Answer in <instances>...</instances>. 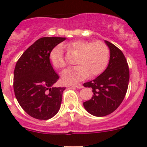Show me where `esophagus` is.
<instances>
[{"mask_svg": "<svg viewBox=\"0 0 147 147\" xmlns=\"http://www.w3.org/2000/svg\"><path fill=\"white\" fill-rule=\"evenodd\" d=\"M71 87H76V88H78V89H81L83 88V85L81 84H75V85H71Z\"/></svg>", "mask_w": 147, "mask_h": 147, "instance_id": "34e87169", "label": "esophagus"}]
</instances>
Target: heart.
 Masks as SVG:
<instances>
[{"mask_svg": "<svg viewBox=\"0 0 147 147\" xmlns=\"http://www.w3.org/2000/svg\"><path fill=\"white\" fill-rule=\"evenodd\" d=\"M68 51L78 54L76 66L63 71L61 79L67 84H76L86 79L90 75L95 77L102 74L108 66L110 60V50L108 45L102 41L89 42L87 40H75L64 45ZM50 60L57 69H62L66 66L63 51L56 47L50 54Z\"/></svg>", "mask_w": 147, "mask_h": 147, "instance_id": "1", "label": "heart"}]
</instances>
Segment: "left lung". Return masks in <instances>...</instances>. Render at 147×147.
Here are the masks:
<instances>
[{
    "label": "left lung",
    "instance_id": "1",
    "mask_svg": "<svg viewBox=\"0 0 147 147\" xmlns=\"http://www.w3.org/2000/svg\"><path fill=\"white\" fill-rule=\"evenodd\" d=\"M110 49L108 67L96 78L84 84L92 89V97L84 102L88 113L96 117H105L120 105L126 94L129 81V69L125 56L117 47L105 41Z\"/></svg>",
    "mask_w": 147,
    "mask_h": 147
}]
</instances>
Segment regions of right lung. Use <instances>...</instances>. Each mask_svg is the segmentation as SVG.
<instances>
[{"mask_svg":"<svg viewBox=\"0 0 147 147\" xmlns=\"http://www.w3.org/2000/svg\"><path fill=\"white\" fill-rule=\"evenodd\" d=\"M65 37H42L24 51L14 70L15 96L26 113L38 119H49L57 114L65 87H54L58 75L50 62L51 51Z\"/></svg>","mask_w":147,"mask_h":147,"instance_id":"obj_1","label":"right lung"}]
</instances>
